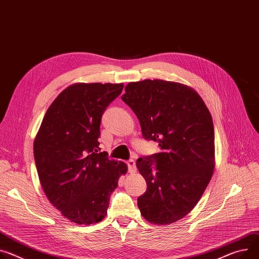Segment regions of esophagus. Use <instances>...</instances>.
Returning a JSON list of instances; mask_svg holds the SVG:
<instances>
[{
	"label": "esophagus",
	"instance_id": "1",
	"mask_svg": "<svg viewBox=\"0 0 259 259\" xmlns=\"http://www.w3.org/2000/svg\"><path fill=\"white\" fill-rule=\"evenodd\" d=\"M127 167H128V171L130 173H136L137 172V167H136V162L134 160H128L126 162Z\"/></svg>",
	"mask_w": 259,
	"mask_h": 259
}]
</instances>
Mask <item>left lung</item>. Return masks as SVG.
Returning a JSON list of instances; mask_svg holds the SVG:
<instances>
[{"label": "left lung", "instance_id": "left-lung-1", "mask_svg": "<svg viewBox=\"0 0 259 259\" xmlns=\"http://www.w3.org/2000/svg\"><path fill=\"white\" fill-rule=\"evenodd\" d=\"M124 90L122 101L138 117L143 137L160 146L137 160L147 184L138 207L149 223L172 224L196 206L212 176L211 115L197 91L182 83L144 79Z\"/></svg>", "mask_w": 259, "mask_h": 259}]
</instances>
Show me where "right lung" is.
<instances>
[{
    "instance_id": "add662e5",
    "label": "right lung",
    "mask_w": 259,
    "mask_h": 259,
    "mask_svg": "<svg viewBox=\"0 0 259 259\" xmlns=\"http://www.w3.org/2000/svg\"><path fill=\"white\" fill-rule=\"evenodd\" d=\"M123 84L75 83L48 109L34 140V158L50 202L72 223L90 225L106 217L110 195L124 162L99 152L102 115Z\"/></svg>"
}]
</instances>
